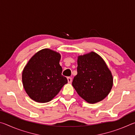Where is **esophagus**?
<instances>
[{"mask_svg":"<svg viewBox=\"0 0 135 135\" xmlns=\"http://www.w3.org/2000/svg\"><path fill=\"white\" fill-rule=\"evenodd\" d=\"M67 80H68V82L69 83H71L72 82V78H71V77H67Z\"/></svg>","mask_w":135,"mask_h":135,"instance_id":"34e87169","label":"esophagus"}]
</instances>
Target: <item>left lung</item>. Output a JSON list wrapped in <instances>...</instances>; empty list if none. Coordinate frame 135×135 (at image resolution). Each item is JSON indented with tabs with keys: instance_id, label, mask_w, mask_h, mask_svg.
<instances>
[{
	"instance_id": "8db88e82",
	"label": "left lung",
	"mask_w": 135,
	"mask_h": 135,
	"mask_svg": "<svg viewBox=\"0 0 135 135\" xmlns=\"http://www.w3.org/2000/svg\"><path fill=\"white\" fill-rule=\"evenodd\" d=\"M77 65L72 85L79 95L90 104L103 100L113 84V76L103 59L92 52L79 56Z\"/></svg>"
}]
</instances>
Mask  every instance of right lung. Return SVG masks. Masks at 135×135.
<instances>
[{
    "label": "right lung",
    "mask_w": 135,
    "mask_h": 135,
    "mask_svg": "<svg viewBox=\"0 0 135 135\" xmlns=\"http://www.w3.org/2000/svg\"><path fill=\"white\" fill-rule=\"evenodd\" d=\"M60 54L49 49L37 52L22 71L24 88L30 98L45 103L58 94L68 80L62 75Z\"/></svg>",
    "instance_id": "1"
}]
</instances>
